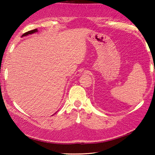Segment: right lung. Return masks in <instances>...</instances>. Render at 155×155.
<instances>
[{"mask_svg": "<svg viewBox=\"0 0 155 155\" xmlns=\"http://www.w3.org/2000/svg\"><path fill=\"white\" fill-rule=\"evenodd\" d=\"M37 31H38V30H37V28H36V29H34V30H32V31H28V32H25V34H23L22 37H24V36H27V35H28L33 34V33H35V32H37Z\"/></svg>", "mask_w": 155, "mask_h": 155, "instance_id": "1", "label": "right lung"}]
</instances>
